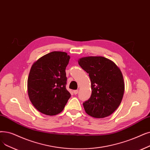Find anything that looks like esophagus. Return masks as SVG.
<instances>
[{"instance_id":"34e87169","label":"esophagus","mask_w":150,"mask_h":150,"mask_svg":"<svg viewBox=\"0 0 150 150\" xmlns=\"http://www.w3.org/2000/svg\"><path fill=\"white\" fill-rule=\"evenodd\" d=\"M78 93H79V90H74V94H78Z\"/></svg>"}]
</instances>
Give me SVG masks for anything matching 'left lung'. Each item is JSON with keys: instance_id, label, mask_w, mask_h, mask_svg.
Here are the masks:
<instances>
[{"instance_id": "obj_1", "label": "left lung", "mask_w": 150, "mask_h": 150, "mask_svg": "<svg viewBox=\"0 0 150 150\" xmlns=\"http://www.w3.org/2000/svg\"><path fill=\"white\" fill-rule=\"evenodd\" d=\"M79 64L89 74L92 94L83 105L86 113L96 118L112 115L120 106L125 92V83L120 68L102 56L79 59Z\"/></svg>"}]
</instances>
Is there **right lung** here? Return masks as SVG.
<instances>
[{"label": "right lung", "instance_id": "obj_1", "mask_svg": "<svg viewBox=\"0 0 150 150\" xmlns=\"http://www.w3.org/2000/svg\"><path fill=\"white\" fill-rule=\"evenodd\" d=\"M70 57L66 52L53 51L32 64L28 79V96L32 105L43 114L60 113L71 96L66 88Z\"/></svg>", "mask_w": 150, "mask_h": 150}]
</instances>
